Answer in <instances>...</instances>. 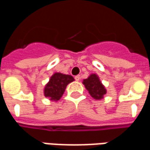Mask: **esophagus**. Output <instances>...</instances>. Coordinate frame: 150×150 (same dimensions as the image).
I'll return each instance as SVG.
<instances>
[{"label":"esophagus","mask_w":150,"mask_h":150,"mask_svg":"<svg viewBox=\"0 0 150 150\" xmlns=\"http://www.w3.org/2000/svg\"><path fill=\"white\" fill-rule=\"evenodd\" d=\"M75 79L76 81H79V80H80V76H79V75H76L75 77Z\"/></svg>","instance_id":"obj_1"}]
</instances>
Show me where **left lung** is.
Segmentation results:
<instances>
[{
	"label": "left lung",
	"instance_id": "8db88e82",
	"mask_svg": "<svg viewBox=\"0 0 150 150\" xmlns=\"http://www.w3.org/2000/svg\"><path fill=\"white\" fill-rule=\"evenodd\" d=\"M83 84L84 85L92 98L96 100H100L104 98V95L107 93V90L100 79L96 74H91L88 79H85L83 81Z\"/></svg>",
	"mask_w": 150,
	"mask_h": 150
}]
</instances>
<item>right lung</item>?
<instances>
[{"instance_id": "obj_1", "label": "right lung", "mask_w": 150, "mask_h": 150, "mask_svg": "<svg viewBox=\"0 0 150 150\" xmlns=\"http://www.w3.org/2000/svg\"><path fill=\"white\" fill-rule=\"evenodd\" d=\"M75 80L71 75L56 72L44 88V96L50 100L58 101L62 97L67 86Z\"/></svg>"}]
</instances>
